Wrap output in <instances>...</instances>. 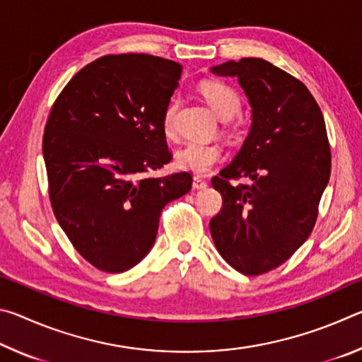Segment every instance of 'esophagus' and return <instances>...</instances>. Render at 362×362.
<instances>
[{"instance_id":"1","label":"esophagus","mask_w":362,"mask_h":362,"mask_svg":"<svg viewBox=\"0 0 362 362\" xmlns=\"http://www.w3.org/2000/svg\"><path fill=\"white\" fill-rule=\"evenodd\" d=\"M193 188L194 189H204V188H207V182L203 179V177L196 175V177H193Z\"/></svg>"}]
</instances>
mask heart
Masks as SVG:
<instances>
[{
    "label": "heart",
    "instance_id": "b5f03b06",
    "mask_svg": "<svg viewBox=\"0 0 362 362\" xmlns=\"http://www.w3.org/2000/svg\"><path fill=\"white\" fill-rule=\"evenodd\" d=\"M201 94L209 103L212 112L222 121H230L241 112V99L230 84L222 81H206L201 86ZM179 102L170 100L163 113V131L168 137L175 136V116ZM223 155L222 146L217 144L188 142L177 151L175 164L193 174H207Z\"/></svg>",
    "mask_w": 362,
    "mask_h": 362
}]
</instances>
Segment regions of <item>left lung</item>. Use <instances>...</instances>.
<instances>
[{"mask_svg":"<svg viewBox=\"0 0 362 362\" xmlns=\"http://www.w3.org/2000/svg\"><path fill=\"white\" fill-rule=\"evenodd\" d=\"M238 78L252 107V124L228 166L214 177L223 199L211 220L223 260L247 276L279 267L308 240L330 177V146L321 108L306 86L263 59L212 66ZM246 176L250 186L230 178Z\"/></svg>","mask_w":362,"mask_h":362,"instance_id":"left-lung-1","label":"left lung"}]
</instances>
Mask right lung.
I'll return each mask as SVG.
<instances>
[{"instance_id": "1", "label": "right lung", "mask_w": 362, "mask_h": 362, "mask_svg": "<svg viewBox=\"0 0 362 362\" xmlns=\"http://www.w3.org/2000/svg\"><path fill=\"white\" fill-rule=\"evenodd\" d=\"M182 65L150 54L105 56L73 76L42 137L49 198L59 225L90 265L131 269L150 252L164 206L192 189V174H145L173 155L163 113Z\"/></svg>"}]
</instances>
